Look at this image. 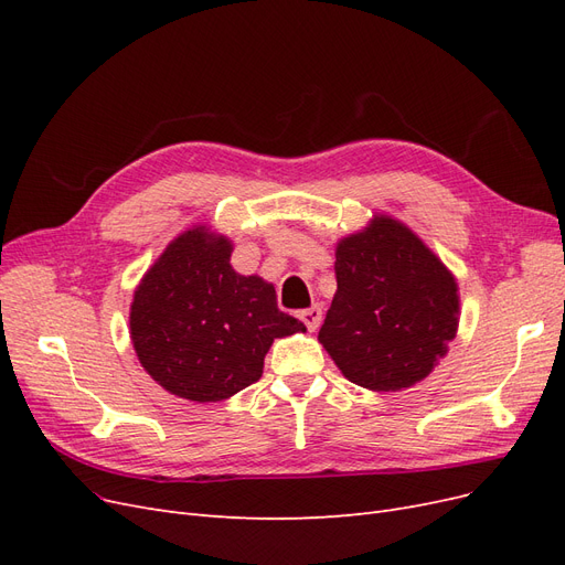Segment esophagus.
<instances>
[{
  "label": "esophagus",
  "instance_id": "1",
  "mask_svg": "<svg viewBox=\"0 0 565 565\" xmlns=\"http://www.w3.org/2000/svg\"><path fill=\"white\" fill-rule=\"evenodd\" d=\"M299 320L306 324V330L316 332V328H318L320 320H322V309H320V306H311V309H303V311H299Z\"/></svg>",
  "mask_w": 565,
  "mask_h": 565
}]
</instances>
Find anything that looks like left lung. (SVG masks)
Here are the masks:
<instances>
[{
    "label": "left lung",
    "instance_id": "left-lung-1",
    "mask_svg": "<svg viewBox=\"0 0 565 565\" xmlns=\"http://www.w3.org/2000/svg\"><path fill=\"white\" fill-rule=\"evenodd\" d=\"M337 292L318 341L344 377L370 391H403L446 358L459 324L452 270L388 214L334 247Z\"/></svg>",
    "mask_w": 565,
    "mask_h": 565
}]
</instances>
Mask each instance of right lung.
<instances>
[{
  "mask_svg": "<svg viewBox=\"0 0 565 565\" xmlns=\"http://www.w3.org/2000/svg\"><path fill=\"white\" fill-rule=\"evenodd\" d=\"M231 237L191 226L164 247L134 289L129 334L164 391L216 403L254 384L273 339L306 332L278 309L276 287L231 266Z\"/></svg>",
  "mask_w": 565,
  "mask_h": 565,
  "instance_id": "right-lung-1",
  "label": "right lung"
}]
</instances>
